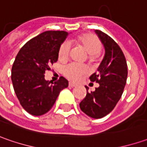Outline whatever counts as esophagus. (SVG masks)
<instances>
[{"label":"esophagus","mask_w":147,"mask_h":147,"mask_svg":"<svg viewBox=\"0 0 147 147\" xmlns=\"http://www.w3.org/2000/svg\"><path fill=\"white\" fill-rule=\"evenodd\" d=\"M76 86V84L73 83H71V82H70L69 83V87H71V88H73V87H75Z\"/></svg>","instance_id":"esophagus-1"}]
</instances>
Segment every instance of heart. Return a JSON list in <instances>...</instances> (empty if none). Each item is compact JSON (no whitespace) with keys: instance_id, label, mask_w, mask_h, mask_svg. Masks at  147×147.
I'll use <instances>...</instances> for the list:
<instances>
[{"instance_id":"b5f03b06","label":"heart","mask_w":147,"mask_h":147,"mask_svg":"<svg viewBox=\"0 0 147 147\" xmlns=\"http://www.w3.org/2000/svg\"><path fill=\"white\" fill-rule=\"evenodd\" d=\"M74 44L82 49L87 53V59L89 63L95 64L100 60V51L102 49V43L96 36L93 34H81L73 39ZM70 45L65 41L62 44L58 50V59L64 62L68 58L70 53ZM89 69L84 65L71 63L63 68V74L72 81H77L84 75H86Z\"/></svg>"}]
</instances>
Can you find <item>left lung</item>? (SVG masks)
Segmentation results:
<instances>
[{"instance_id": "8db88e82", "label": "left lung", "mask_w": 147, "mask_h": 147, "mask_svg": "<svg viewBox=\"0 0 147 147\" xmlns=\"http://www.w3.org/2000/svg\"><path fill=\"white\" fill-rule=\"evenodd\" d=\"M105 47V57L97 72L90 77L92 82L99 84L94 91L89 92L80 102V107L84 113L94 119H100L109 114L119 102L124 92L128 76V67L124 54L119 45L107 34L96 30Z\"/></svg>"}]
</instances>
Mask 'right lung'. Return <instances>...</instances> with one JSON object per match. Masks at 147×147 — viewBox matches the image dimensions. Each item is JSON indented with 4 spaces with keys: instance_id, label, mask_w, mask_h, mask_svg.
Segmentation results:
<instances>
[{
    "instance_id": "obj_1",
    "label": "right lung",
    "mask_w": 147,
    "mask_h": 147,
    "mask_svg": "<svg viewBox=\"0 0 147 147\" xmlns=\"http://www.w3.org/2000/svg\"><path fill=\"white\" fill-rule=\"evenodd\" d=\"M67 35L64 31L44 32L28 40L15 58L11 72L13 89L29 114L38 116L48 112L60 91L68 86L63 76L50 84L44 75L58 61V48Z\"/></svg>"
}]
</instances>
